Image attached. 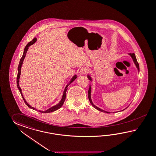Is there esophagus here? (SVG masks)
Here are the masks:
<instances>
[{
    "mask_svg": "<svg viewBox=\"0 0 156 156\" xmlns=\"http://www.w3.org/2000/svg\"><path fill=\"white\" fill-rule=\"evenodd\" d=\"M88 72H89V70H88V69L87 68H86V67L82 68L80 69V73H81L82 74H87Z\"/></svg>",
    "mask_w": 156,
    "mask_h": 156,
    "instance_id": "1",
    "label": "esophagus"
}]
</instances>
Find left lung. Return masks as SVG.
<instances>
[{
	"mask_svg": "<svg viewBox=\"0 0 156 156\" xmlns=\"http://www.w3.org/2000/svg\"><path fill=\"white\" fill-rule=\"evenodd\" d=\"M128 54H129V56L131 57V58H133V62H134V64L135 65V66H136V68L137 69L138 72L139 73V71H140V70H139V64H138V62H137V61L136 58V56H135V53H128ZM87 76L88 80H90L91 82L92 81V77L91 76V75L88 74V75H87ZM88 99H89V101H90V102L91 104L93 107H94L95 109H96L97 110H99V111H100V112H104V113H112V112H107V111H105V110H103V109H100V108H99V107H98V106H96L95 105H94V104L93 103L92 101L91 87V85H90V87H89V90H88ZM127 107H128V106H127ZM127 108H126L125 109H123V110H121V111H123V110H125V109H126ZM113 113H114V112H113Z\"/></svg>",
	"mask_w": 156,
	"mask_h": 156,
	"instance_id": "left-lung-1",
	"label": "left lung"
}]
</instances>
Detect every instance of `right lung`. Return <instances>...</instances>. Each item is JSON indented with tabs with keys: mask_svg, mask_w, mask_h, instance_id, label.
Returning <instances> with one entry per match:
<instances>
[{
	"mask_svg": "<svg viewBox=\"0 0 156 156\" xmlns=\"http://www.w3.org/2000/svg\"><path fill=\"white\" fill-rule=\"evenodd\" d=\"M36 41H37V38H34L31 42L27 43V44L26 47H25V48H24L23 56H22L20 60L19 65V66H18V73H17V85L18 89L19 90L20 92V94H21V95L22 96L23 99V101H24V102L25 103V104H27V106H28L29 108H31V109H33V110H38L37 109H35L34 107L31 106L28 103H27V101L25 100V99H24V98H23V93H22V91H21V88H20L19 86L20 77V75H21V66H22V65H23V60H24L25 57L26 56L27 51V50L29 49V47L31 45L34 44L36 42ZM76 78H77V75H74V76L72 78V79L70 80V82H69V83L66 86V87L65 88L64 90V92H63L62 98H61L60 101H59V103H58L56 105H54V106L51 107L49 109H47L46 110H44V111L39 110V112H41V113H48L52 112H54V111H55V110L60 109L61 106H62V105L64 104V103L65 100V98H66V91H67V90H68V88L67 87H68V86L74 80L76 79Z\"/></svg>",
	"mask_w": 156,
	"mask_h": 156,
	"instance_id": "1",
	"label": "right lung"
}]
</instances>
